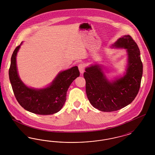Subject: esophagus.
I'll use <instances>...</instances> for the list:
<instances>
[{"instance_id":"1","label":"esophagus","mask_w":155,"mask_h":155,"mask_svg":"<svg viewBox=\"0 0 155 155\" xmlns=\"http://www.w3.org/2000/svg\"><path fill=\"white\" fill-rule=\"evenodd\" d=\"M78 68H79V70L80 71L81 74L83 73V72L84 71V70H85V65L84 64H80L78 65Z\"/></svg>"}]
</instances>
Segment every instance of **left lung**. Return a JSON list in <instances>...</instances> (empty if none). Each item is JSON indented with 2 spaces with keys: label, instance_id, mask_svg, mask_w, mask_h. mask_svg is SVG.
Here are the masks:
<instances>
[{
  "label": "left lung",
  "instance_id": "left-lung-1",
  "mask_svg": "<svg viewBox=\"0 0 155 155\" xmlns=\"http://www.w3.org/2000/svg\"><path fill=\"white\" fill-rule=\"evenodd\" d=\"M113 46L124 48L128 53V66L124 77L110 82L99 65L87 68L84 73L89 101L95 108L106 112L118 110L133 102L140 88L143 72L140 51L132 37L124 35Z\"/></svg>",
  "mask_w": 155,
  "mask_h": 155
}]
</instances>
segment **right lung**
Instances as JSON below:
<instances>
[{
  "mask_svg": "<svg viewBox=\"0 0 155 155\" xmlns=\"http://www.w3.org/2000/svg\"><path fill=\"white\" fill-rule=\"evenodd\" d=\"M20 45L15 48L12 54L8 71L9 79L17 102L26 110L37 114L49 115L58 112L66 102L70 85L80 76L78 67L60 72L52 84L46 88H30L20 79L17 70L16 56Z\"/></svg>",
  "mask_w": 155,
  "mask_h": 155,
  "instance_id": "obj_1",
  "label": "right lung"
}]
</instances>
